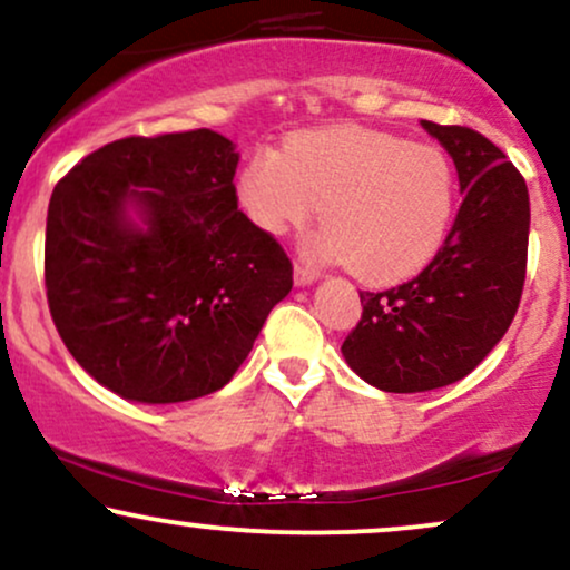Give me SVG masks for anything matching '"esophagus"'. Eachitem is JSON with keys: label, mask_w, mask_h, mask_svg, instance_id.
<instances>
[{"label": "esophagus", "mask_w": 570, "mask_h": 570, "mask_svg": "<svg viewBox=\"0 0 570 570\" xmlns=\"http://www.w3.org/2000/svg\"><path fill=\"white\" fill-rule=\"evenodd\" d=\"M316 278H318L316 267L303 265V263L294 265V286H311Z\"/></svg>", "instance_id": "1"}]
</instances>
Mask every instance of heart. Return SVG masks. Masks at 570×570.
<instances>
[{"mask_svg":"<svg viewBox=\"0 0 570 570\" xmlns=\"http://www.w3.org/2000/svg\"><path fill=\"white\" fill-rule=\"evenodd\" d=\"M238 203L271 235L299 230L322 206L313 248L367 284H396L440 252L453 217V168L436 147L381 130H307L259 149L238 174Z\"/></svg>","mask_w":570,"mask_h":570,"instance_id":"heart-1","label":"heart"}]
</instances>
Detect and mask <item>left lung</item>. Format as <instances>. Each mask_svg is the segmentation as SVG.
<instances>
[{
  "mask_svg": "<svg viewBox=\"0 0 570 570\" xmlns=\"http://www.w3.org/2000/svg\"><path fill=\"white\" fill-rule=\"evenodd\" d=\"M421 126L453 158L463 203L426 271L389 292H362V322L340 348L362 381L391 394L466 377L509 330L525 284V179L476 130Z\"/></svg>",
  "mask_w": 570,
  "mask_h": 570,
  "instance_id": "obj_1",
  "label": "left lung"
}]
</instances>
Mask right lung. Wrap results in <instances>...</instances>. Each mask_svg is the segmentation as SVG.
I'll list each match as a JSON object with an SVG mask.
<instances>
[{"instance_id": "add662e5", "label": "right lung", "mask_w": 570, "mask_h": 570, "mask_svg": "<svg viewBox=\"0 0 570 570\" xmlns=\"http://www.w3.org/2000/svg\"><path fill=\"white\" fill-rule=\"evenodd\" d=\"M235 144L208 128L130 136L58 181L45 286L58 335L112 394L174 404L244 364L292 263L238 212Z\"/></svg>"}]
</instances>
